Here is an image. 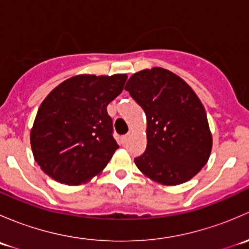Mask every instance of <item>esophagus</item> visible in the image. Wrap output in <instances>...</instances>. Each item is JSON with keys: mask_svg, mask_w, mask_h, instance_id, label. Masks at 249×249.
Returning a JSON list of instances; mask_svg holds the SVG:
<instances>
[{"mask_svg": "<svg viewBox=\"0 0 249 249\" xmlns=\"http://www.w3.org/2000/svg\"><path fill=\"white\" fill-rule=\"evenodd\" d=\"M130 137V134H126V135H124V136L122 137V141H123V143H125L127 141V139H129Z\"/></svg>", "mask_w": 249, "mask_h": 249, "instance_id": "obj_1", "label": "esophagus"}]
</instances>
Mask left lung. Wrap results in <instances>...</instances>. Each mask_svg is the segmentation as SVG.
I'll use <instances>...</instances> for the list:
<instances>
[{"instance_id": "obj_1", "label": "left lung", "mask_w": 249, "mask_h": 249, "mask_svg": "<svg viewBox=\"0 0 249 249\" xmlns=\"http://www.w3.org/2000/svg\"><path fill=\"white\" fill-rule=\"evenodd\" d=\"M125 90L147 117V148L135 159L140 171L164 185L192 179L212 149L206 110L194 90L160 67L132 74Z\"/></svg>"}]
</instances>
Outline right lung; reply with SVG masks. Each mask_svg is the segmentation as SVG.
Returning <instances> with one entry per match:
<instances>
[{"mask_svg":"<svg viewBox=\"0 0 249 249\" xmlns=\"http://www.w3.org/2000/svg\"><path fill=\"white\" fill-rule=\"evenodd\" d=\"M126 79V74H79L50 91L30 135L42 171L60 183L78 185L106 167L119 148L107 106Z\"/></svg>","mask_w":249,"mask_h":249,"instance_id":"add662e5","label":"right lung"}]
</instances>
